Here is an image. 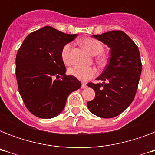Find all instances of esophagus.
I'll list each match as a JSON object with an SVG mask.
<instances>
[{
    "mask_svg": "<svg viewBox=\"0 0 155 155\" xmlns=\"http://www.w3.org/2000/svg\"><path fill=\"white\" fill-rule=\"evenodd\" d=\"M81 87H82V88H86V87H87V84H86L85 83H82V84H81Z\"/></svg>",
    "mask_w": 155,
    "mask_h": 155,
    "instance_id": "esophagus-1",
    "label": "esophagus"
}]
</instances>
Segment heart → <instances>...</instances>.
<instances>
[{
	"label": "heart",
	"mask_w": 155,
	"mask_h": 155,
	"mask_svg": "<svg viewBox=\"0 0 155 155\" xmlns=\"http://www.w3.org/2000/svg\"><path fill=\"white\" fill-rule=\"evenodd\" d=\"M81 44L84 47V49L92 55L99 54L104 50V47L101 42L94 38H86L81 41ZM71 44L67 43L63 46L61 51V58L65 64H69L71 62ZM68 73L74 77L77 78L78 80L87 81L97 75V70L93 68H81V67L75 66L68 69Z\"/></svg>",
	"instance_id": "obj_1"
}]
</instances>
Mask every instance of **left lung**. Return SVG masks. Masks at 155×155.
<instances>
[{"mask_svg": "<svg viewBox=\"0 0 155 155\" xmlns=\"http://www.w3.org/2000/svg\"><path fill=\"white\" fill-rule=\"evenodd\" d=\"M110 48L107 68L97 78L103 84L88 83L96 97L87 103L94 115L102 118L117 117L134 101L142 73V62L137 45L125 33L113 30L93 35Z\"/></svg>", "mask_w": 155, "mask_h": 155, "instance_id": "8db88e82", "label": "left lung"}]
</instances>
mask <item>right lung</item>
Listing matches in <instances>:
<instances>
[{
    "label": "right lung",
    "mask_w": 155,
    "mask_h": 155,
    "mask_svg": "<svg viewBox=\"0 0 155 155\" xmlns=\"http://www.w3.org/2000/svg\"><path fill=\"white\" fill-rule=\"evenodd\" d=\"M76 36L45 26L30 33L18 49L16 56L18 91L33 115L43 119L58 115L69 94L81 87L80 80L66 75L61 58L63 46ZM59 77L61 79H58Z\"/></svg>",
    "instance_id": "1"
}]
</instances>
